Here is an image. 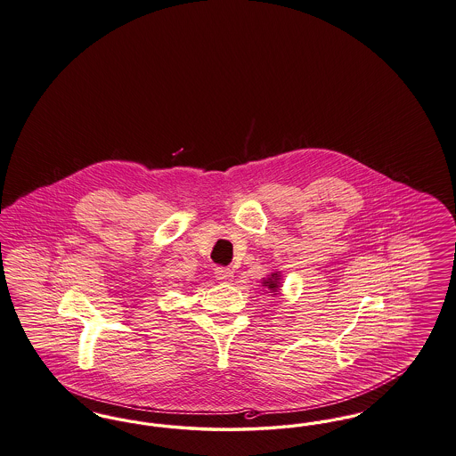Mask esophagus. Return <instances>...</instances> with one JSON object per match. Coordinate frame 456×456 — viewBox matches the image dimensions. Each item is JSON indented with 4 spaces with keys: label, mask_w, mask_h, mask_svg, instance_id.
Masks as SVG:
<instances>
[{
    "label": "esophagus",
    "mask_w": 456,
    "mask_h": 456,
    "mask_svg": "<svg viewBox=\"0 0 456 456\" xmlns=\"http://www.w3.org/2000/svg\"><path fill=\"white\" fill-rule=\"evenodd\" d=\"M216 278L220 280V281H232V278H234V272L231 270V268H225V266H219V268H216Z\"/></svg>",
    "instance_id": "obj_1"
}]
</instances>
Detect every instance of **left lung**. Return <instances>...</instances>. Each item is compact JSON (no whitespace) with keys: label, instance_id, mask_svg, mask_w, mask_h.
<instances>
[{"label":"left lung","instance_id":"1","mask_svg":"<svg viewBox=\"0 0 456 456\" xmlns=\"http://www.w3.org/2000/svg\"><path fill=\"white\" fill-rule=\"evenodd\" d=\"M280 281H281V278L276 272V273L268 274V278L263 280V287H266L270 292L276 293L280 290Z\"/></svg>","mask_w":456,"mask_h":456}]
</instances>
